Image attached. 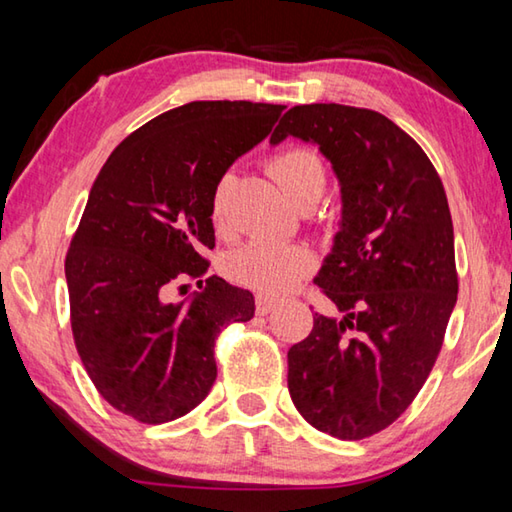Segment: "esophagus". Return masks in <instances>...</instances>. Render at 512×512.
<instances>
[{
    "instance_id": "obj_1",
    "label": "esophagus",
    "mask_w": 512,
    "mask_h": 512,
    "mask_svg": "<svg viewBox=\"0 0 512 512\" xmlns=\"http://www.w3.org/2000/svg\"><path fill=\"white\" fill-rule=\"evenodd\" d=\"M255 307H257V314L259 316H266V314H271V311L277 307V302L273 298H268V296H257Z\"/></svg>"
}]
</instances>
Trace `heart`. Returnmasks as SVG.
Returning <instances> with one entry per match:
<instances>
[{"instance_id": "heart-1", "label": "heart", "mask_w": 512, "mask_h": 512, "mask_svg": "<svg viewBox=\"0 0 512 512\" xmlns=\"http://www.w3.org/2000/svg\"><path fill=\"white\" fill-rule=\"evenodd\" d=\"M268 173L289 201L316 205L327 185L325 164L309 146H287L273 153L266 162ZM232 176L223 173L210 198V216L216 230L228 228V198ZM314 266V255L305 246L282 244L273 239H253L225 257V275L266 296H282L305 280Z\"/></svg>"}]
</instances>
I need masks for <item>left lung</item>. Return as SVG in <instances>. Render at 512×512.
<instances>
[{
  "label": "left lung",
  "instance_id": "obj_1",
  "mask_svg": "<svg viewBox=\"0 0 512 512\" xmlns=\"http://www.w3.org/2000/svg\"><path fill=\"white\" fill-rule=\"evenodd\" d=\"M316 144L341 183L343 216L316 275L336 316L289 350L302 418L341 440L393 424L427 381L458 296L447 194L420 144L368 108H291L271 135Z\"/></svg>",
  "mask_w": 512,
  "mask_h": 512
}]
</instances>
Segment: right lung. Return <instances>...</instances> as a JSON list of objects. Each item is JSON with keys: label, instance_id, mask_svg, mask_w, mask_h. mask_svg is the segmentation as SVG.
I'll use <instances>...</instances> for the list:
<instances>
[{"label": "right lung", "instance_id": "1", "mask_svg": "<svg viewBox=\"0 0 512 512\" xmlns=\"http://www.w3.org/2000/svg\"><path fill=\"white\" fill-rule=\"evenodd\" d=\"M284 106L192 101L121 142L90 189L65 257L76 350L103 400L137 422L196 409L216 379L223 327L255 314L253 293L207 277L210 198ZM196 279L201 292L172 300Z\"/></svg>", "mask_w": 512, "mask_h": 512}]
</instances>
